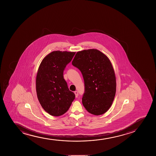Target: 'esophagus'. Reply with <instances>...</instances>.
I'll use <instances>...</instances> for the list:
<instances>
[{
    "label": "esophagus",
    "instance_id": "34e87169",
    "mask_svg": "<svg viewBox=\"0 0 156 156\" xmlns=\"http://www.w3.org/2000/svg\"><path fill=\"white\" fill-rule=\"evenodd\" d=\"M74 94H75V97L77 98V97H78V95H79V94H78V92H77V91H74Z\"/></svg>",
    "mask_w": 156,
    "mask_h": 156
}]
</instances>
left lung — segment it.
<instances>
[{
	"label": "left lung",
	"mask_w": 156,
	"mask_h": 156,
	"mask_svg": "<svg viewBox=\"0 0 156 156\" xmlns=\"http://www.w3.org/2000/svg\"><path fill=\"white\" fill-rule=\"evenodd\" d=\"M72 64L81 71L84 80L85 108L96 115L106 112L116 93V78L109 59L99 50L90 49L76 52Z\"/></svg>",
	"instance_id": "1"
}]
</instances>
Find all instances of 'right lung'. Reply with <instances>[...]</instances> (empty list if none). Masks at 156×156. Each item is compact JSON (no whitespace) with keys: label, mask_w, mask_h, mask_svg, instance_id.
<instances>
[{"label":"right lung","mask_w":156,"mask_h":156,"mask_svg":"<svg viewBox=\"0 0 156 156\" xmlns=\"http://www.w3.org/2000/svg\"><path fill=\"white\" fill-rule=\"evenodd\" d=\"M75 52L54 51L41 61L36 79L38 99L45 111L52 116H60L68 110L75 99L63 79V71Z\"/></svg>","instance_id":"obj_1"}]
</instances>
